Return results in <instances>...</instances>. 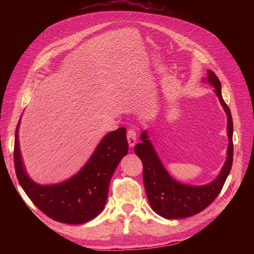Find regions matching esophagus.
Here are the masks:
<instances>
[{"instance_id":"1","label":"esophagus","mask_w":254,"mask_h":254,"mask_svg":"<svg viewBox=\"0 0 254 254\" xmlns=\"http://www.w3.org/2000/svg\"><path fill=\"white\" fill-rule=\"evenodd\" d=\"M127 141H128L129 147L132 148L136 142V132H135V130L134 129H128L127 133Z\"/></svg>"}]
</instances>
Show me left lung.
I'll return each mask as SVG.
<instances>
[{
  "label": "left lung",
  "mask_w": 254,
  "mask_h": 254,
  "mask_svg": "<svg viewBox=\"0 0 254 254\" xmlns=\"http://www.w3.org/2000/svg\"><path fill=\"white\" fill-rule=\"evenodd\" d=\"M210 84L218 97L227 116L228 148L225 163L213 181L205 185H189L174 179L163 165L152 143L148 131L140 133V142L135 144L134 153L143 166V185L152 209L166 219H182L198 214L207 208L220 193L231 171L233 162V123L229 107L221 93V82L213 71L207 70V76L201 80Z\"/></svg>",
  "instance_id": "left-lung-1"
}]
</instances>
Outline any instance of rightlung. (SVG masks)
<instances>
[{"label": "right lung", "instance_id": "obj_1", "mask_svg": "<svg viewBox=\"0 0 254 254\" xmlns=\"http://www.w3.org/2000/svg\"><path fill=\"white\" fill-rule=\"evenodd\" d=\"M19 120L15 132L14 163L19 183L30 200L55 221L83 224L103 210L110 183L122 159L127 156V129L121 127L106 133L84 166L73 176L56 184H38L24 164L19 142Z\"/></svg>", "mask_w": 254, "mask_h": 254}]
</instances>
